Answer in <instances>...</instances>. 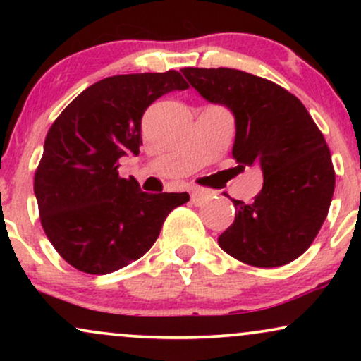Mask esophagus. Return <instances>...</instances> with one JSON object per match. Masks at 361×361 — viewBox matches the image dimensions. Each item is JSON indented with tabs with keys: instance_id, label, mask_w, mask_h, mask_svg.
Returning a JSON list of instances; mask_svg holds the SVG:
<instances>
[{
	"instance_id": "esophagus-1",
	"label": "esophagus",
	"mask_w": 361,
	"mask_h": 361,
	"mask_svg": "<svg viewBox=\"0 0 361 361\" xmlns=\"http://www.w3.org/2000/svg\"><path fill=\"white\" fill-rule=\"evenodd\" d=\"M209 198H210V193L205 192V190H193L192 192V202L197 207L204 205Z\"/></svg>"
}]
</instances>
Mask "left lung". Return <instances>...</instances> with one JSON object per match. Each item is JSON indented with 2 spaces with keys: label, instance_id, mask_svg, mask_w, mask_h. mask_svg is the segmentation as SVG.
<instances>
[{
  "label": "left lung",
  "instance_id": "1",
  "mask_svg": "<svg viewBox=\"0 0 361 361\" xmlns=\"http://www.w3.org/2000/svg\"><path fill=\"white\" fill-rule=\"evenodd\" d=\"M207 102L233 111V156L258 164L263 188L252 204L233 200L234 222L219 235L233 258L259 268L297 259L326 221L334 168L324 135L292 93L255 74L229 68L181 69Z\"/></svg>",
  "mask_w": 361,
  "mask_h": 361
}]
</instances>
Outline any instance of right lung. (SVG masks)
<instances>
[{
    "label": "right lung",
    "mask_w": 361,
    "mask_h": 361,
    "mask_svg": "<svg viewBox=\"0 0 361 361\" xmlns=\"http://www.w3.org/2000/svg\"><path fill=\"white\" fill-rule=\"evenodd\" d=\"M188 85L178 71L120 74L94 82L47 132L35 171L40 222L76 270L106 275L151 250L164 219L188 193H146L118 176V159L139 154L140 120L152 102Z\"/></svg>",
    "instance_id": "obj_1"
}]
</instances>
